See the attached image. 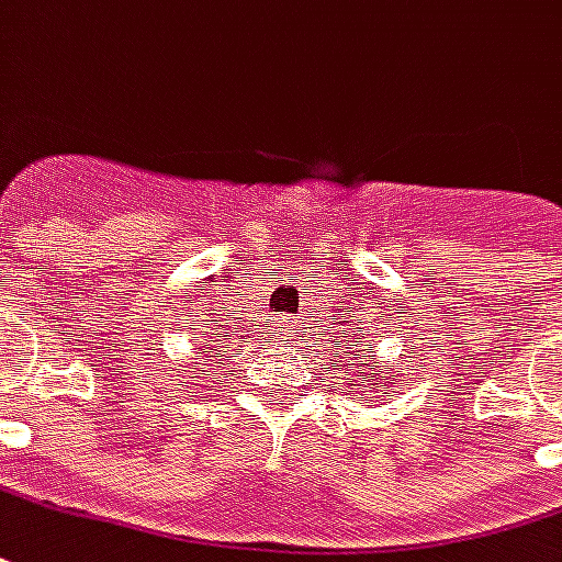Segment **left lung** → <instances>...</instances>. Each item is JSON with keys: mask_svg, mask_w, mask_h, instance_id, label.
I'll return each mask as SVG.
<instances>
[{"mask_svg": "<svg viewBox=\"0 0 562 562\" xmlns=\"http://www.w3.org/2000/svg\"><path fill=\"white\" fill-rule=\"evenodd\" d=\"M345 342H348V339H345ZM336 348H342V345H336ZM348 360H339V363L345 366V369H348V381H355V384L351 386H357V390H360V393H369V390H366V386H372V390H375V384L378 381H381V384H393V378H386V372L384 375H378L375 369H372V363H375V355H372V348H363V351H348ZM351 393H355V390H351Z\"/></svg>", "mask_w": 562, "mask_h": 562, "instance_id": "8db88e82", "label": "left lung"}]
</instances>
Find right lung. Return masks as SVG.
<instances>
[{"mask_svg": "<svg viewBox=\"0 0 562 562\" xmlns=\"http://www.w3.org/2000/svg\"><path fill=\"white\" fill-rule=\"evenodd\" d=\"M202 348H205V345H202Z\"/></svg>", "mask_w": 562, "mask_h": 562, "instance_id": "1", "label": "right lung"}]
</instances>
